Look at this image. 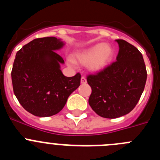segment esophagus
Listing matches in <instances>:
<instances>
[{
  "instance_id": "esophagus-1",
  "label": "esophagus",
  "mask_w": 160,
  "mask_h": 160,
  "mask_svg": "<svg viewBox=\"0 0 160 160\" xmlns=\"http://www.w3.org/2000/svg\"><path fill=\"white\" fill-rule=\"evenodd\" d=\"M81 83L82 84H86V83H87V79H86V78H85L84 76H82Z\"/></svg>"
}]
</instances>
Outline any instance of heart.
Masks as SVG:
<instances>
[{
    "instance_id": "heart-1",
    "label": "heart",
    "mask_w": 160,
    "mask_h": 160,
    "mask_svg": "<svg viewBox=\"0 0 160 160\" xmlns=\"http://www.w3.org/2000/svg\"><path fill=\"white\" fill-rule=\"evenodd\" d=\"M114 49L110 45L98 43L75 54L76 60L88 65L91 70L98 71L107 67L112 60Z\"/></svg>"
}]
</instances>
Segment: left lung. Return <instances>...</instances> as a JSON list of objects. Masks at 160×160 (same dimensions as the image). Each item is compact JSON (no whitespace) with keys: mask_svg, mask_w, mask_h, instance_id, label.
<instances>
[{"mask_svg":"<svg viewBox=\"0 0 160 160\" xmlns=\"http://www.w3.org/2000/svg\"><path fill=\"white\" fill-rule=\"evenodd\" d=\"M115 62L101 71L87 76L92 92L89 104L99 116L115 118L135 108L143 92L147 70L138 49L122 39Z\"/></svg>","mask_w":160,"mask_h":160,"instance_id":"1","label":"left lung"}]
</instances>
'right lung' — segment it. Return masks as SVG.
Listing matches in <instances>:
<instances>
[{
  "label": "right lung",
  "instance_id": "1",
  "mask_svg": "<svg viewBox=\"0 0 160 160\" xmlns=\"http://www.w3.org/2000/svg\"><path fill=\"white\" fill-rule=\"evenodd\" d=\"M64 46L54 37L36 38L18 50L12 66V89L25 111L38 117L58 114L80 86L81 74L66 77L64 60L56 50Z\"/></svg>",
  "mask_w": 160,
  "mask_h": 160
}]
</instances>
